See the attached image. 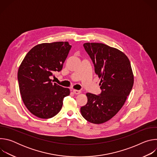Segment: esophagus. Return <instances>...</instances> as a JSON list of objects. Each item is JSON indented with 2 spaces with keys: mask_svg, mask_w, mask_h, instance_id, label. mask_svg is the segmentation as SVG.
Instances as JSON below:
<instances>
[{
  "mask_svg": "<svg viewBox=\"0 0 157 157\" xmlns=\"http://www.w3.org/2000/svg\"><path fill=\"white\" fill-rule=\"evenodd\" d=\"M73 93L75 94H79L81 93V91L79 90H76V89H73Z\"/></svg>",
  "mask_w": 157,
  "mask_h": 157,
  "instance_id": "obj_1",
  "label": "esophagus"
}]
</instances>
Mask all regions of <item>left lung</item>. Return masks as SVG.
Instances as JSON below:
<instances>
[{
    "label": "left lung",
    "mask_w": 157,
    "mask_h": 157,
    "mask_svg": "<svg viewBox=\"0 0 157 157\" xmlns=\"http://www.w3.org/2000/svg\"><path fill=\"white\" fill-rule=\"evenodd\" d=\"M83 46L101 79L102 92L86 93L87 102L81 107V113L88 122L100 124L113 118L124 105L133 87V75L128 58L119 50L99 43Z\"/></svg>",
    "instance_id": "left-lung-1"
}]
</instances>
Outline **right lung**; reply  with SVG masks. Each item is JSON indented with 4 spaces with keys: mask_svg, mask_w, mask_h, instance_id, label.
Segmentation results:
<instances>
[{
    "mask_svg": "<svg viewBox=\"0 0 157 157\" xmlns=\"http://www.w3.org/2000/svg\"><path fill=\"white\" fill-rule=\"evenodd\" d=\"M71 45L68 41L38 44L32 48L21 63L18 81L25 105L34 116L50 119L61 110L68 88L53 84L50 77L60 71Z\"/></svg>",
    "mask_w": 157,
    "mask_h": 157,
    "instance_id": "right-lung-1",
    "label": "right lung"
}]
</instances>
